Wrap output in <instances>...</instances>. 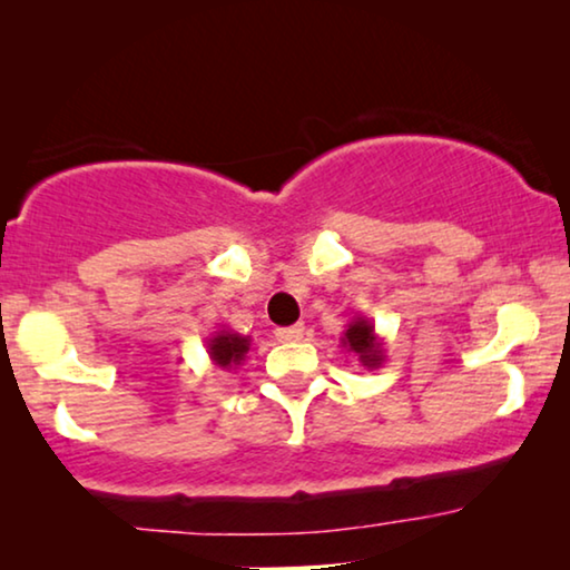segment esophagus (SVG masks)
<instances>
[{
	"mask_svg": "<svg viewBox=\"0 0 570 570\" xmlns=\"http://www.w3.org/2000/svg\"><path fill=\"white\" fill-rule=\"evenodd\" d=\"M275 334H277L279 342H298L303 337V324L283 326V330H277Z\"/></svg>",
	"mask_w": 570,
	"mask_h": 570,
	"instance_id": "obj_1",
	"label": "esophagus"
}]
</instances>
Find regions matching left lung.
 Returning <instances> with one entry per match:
<instances>
[{"mask_svg":"<svg viewBox=\"0 0 570 570\" xmlns=\"http://www.w3.org/2000/svg\"><path fill=\"white\" fill-rule=\"evenodd\" d=\"M342 347L347 353H355L357 361H361L363 368H381V363L386 361L384 340L376 334V326H373L371 318L355 316L353 322L347 324V330L342 332Z\"/></svg>","mask_w":570,"mask_h":570,"instance_id":"left-lung-1","label":"left lung"}]
</instances>
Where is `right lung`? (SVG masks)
<instances>
[{
    "mask_svg": "<svg viewBox=\"0 0 570 570\" xmlns=\"http://www.w3.org/2000/svg\"><path fill=\"white\" fill-rule=\"evenodd\" d=\"M248 350H252V337H244V334L233 330H220L207 340L209 361H213L215 368L220 371L238 368V365L246 361Z\"/></svg>",
    "mask_w": 570,
    "mask_h": 570,
    "instance_id": "obj_1",
    "label": "right lung"
}]
</instances>
